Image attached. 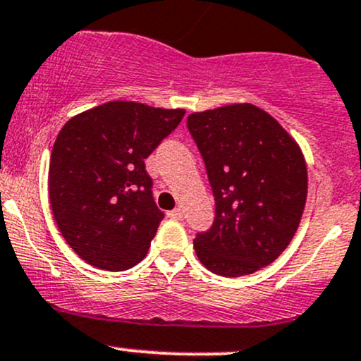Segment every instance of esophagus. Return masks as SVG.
Returning a JSON list of instances; mask_svg holds the SVG:
<instances>
[{
    "label": "esophagus",
    "instance_id": "esophagus-1",
    "mask_svg": "<svg viewBox=\"0 0 361 361\" xmlns=\"http://www.w3.org/2000/svg\"><path fill=\"white\" fill-rule=\"evenodd\" d=\"M168 217L174 221H181L183 219V211H181V209H173V211L168 212Z\"/></svg>",
    "mask_w": 361,
    "mask_h": 361
}]
</instances>
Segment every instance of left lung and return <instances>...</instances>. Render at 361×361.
I'll return each instance as SVG.
<instances>
[{"label": "left lung", "mask_w": 361, "mask_h": 361, "mask_svg": "<svg viewBox=\"0 0 361 361\" xmlns=\"http://www.w3.org/2000/svg\"><path fill=\"white\" fill-rule=\"evenodd\" d=\"M216 216L193 240L197 257L217 276L259 271L290 245L307 202V164L286 130L253 104L190 114Z\"/></svg>", "instance_id": "left-lung-1"}]
</instances>
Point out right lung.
Masks as SVG:
<instances>
[{
    "label": "right lung",
    "instance_id": "1",
    "mask_svg": "<svg viewBox=\"0 0 361 361\" xmlns=\"http://www.w3.org/2000/svg\"><path fill=\"white\" fill-rule=\"evenodd\" d=\"M183 109L113 101L77 114L51 152L49 200L63 238L102 271H126L147 255L164 212L145 159L183 120Z\"/></svg>",
    "mask_w": 361,
    "mask_h": 361
}]
</instances>
